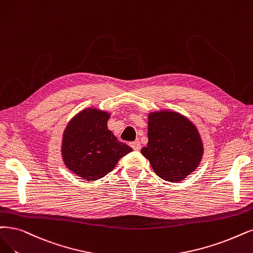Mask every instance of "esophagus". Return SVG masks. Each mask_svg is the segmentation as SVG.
Instances as JSON below:
<instances>
[{"label": "esophagus", "instance_id": "esophagus-1", "mask_svg": "<svg viewBox=\"0 0 253 253\" xmlns=\"http://www.w3.org/2000/svg\"><path fill=\"white\" fill-rule=\"evenodd\" d=\"M130 146H131L133 150H135V151H138L139 149H141V143L137 142V141L132 142V143H130Z\"/></svg>", "mask_w": 253, "mask_h": 253}]
</instances>
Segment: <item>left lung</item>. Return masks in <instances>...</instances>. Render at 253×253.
<instances>
[{"label":"left lung","mask_w":253,"mask_h":253,"mask_svg":"<svg viewBox=\"0 0 253 253\" xmlns=\"http://www.w3.org/2000/svg\"><path fill=\"white\" fill-rule=\"evenodd\" d=\"M142 154L162 179L178 182L194 172L203 156V143L192 121L171 110L148 116V144Z\"/></svg>","instance_id":"left-lung-1"}]
</instances>
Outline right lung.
<instances>
[{
  "label": "right lung",
  "mask_w": 253,
  "mask_h": 253,
  "mask_svg": "<svg viewBox=\"0 0 253 253\" xmlns=\"http://www.w3.org/2000/svg\"><path fill=\"white\" fill-rule=\"evenodd\" d=\"M110 114L88 107L75 116L65 127L62 161L71 172L85 180H97L115 169L121 157L132 151L119 142L107 127Z\"/></svg>",
  "instance_id": "1"
}]
</instances>
